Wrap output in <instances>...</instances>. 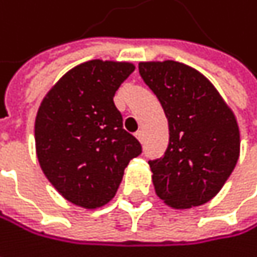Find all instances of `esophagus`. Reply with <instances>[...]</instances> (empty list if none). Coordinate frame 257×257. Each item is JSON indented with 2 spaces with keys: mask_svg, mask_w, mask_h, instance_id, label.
<instances>
[{
  "mask_svg": "<svg viewBox=\"0 0 257 257\" xmlns=\"http://www.w3.org/2000/svg\"><path fill=\"white\" fill-rule=\"evenodd\" d=\"M135 137H137V140H138L140 143H144V132H143V131H138V132L135 134Z\"/></svg>",
  "mask_w": 257,
  "mask_h": 257,
  "instance_id": "esophagus-1",
  "label": "esophagus"
}]
</instances>
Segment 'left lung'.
Masks as SVG:
<instances>
[{"mask_svg": "<svg viewBox=\"0 0 257 257\" xmlns=\"http://www.w3.org/2000/svg\"><path fill=\"white\" fill-rule=\"evenodd\" d=\"M138 69L169 125L163 157L149 162L156 194L174 209L201 206L221 191L237 165V119L196 69L174 60L141 61Z\"/></svg>", "mask_w": 257, "mask_h": 257, "instance_id": "8db88e82", "label": "left lung"}]
</instances>
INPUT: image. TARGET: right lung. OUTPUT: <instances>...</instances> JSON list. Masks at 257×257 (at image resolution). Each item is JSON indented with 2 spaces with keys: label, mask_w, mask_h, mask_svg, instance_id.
<instances>
[{
  "label": "right lung",
  "mask_w": 257,
  "mask_h": 257,
  "mask_svg": "<svg viewBox=\"0 0 257 257\" xmlns=\"http://www.w3.org/2000/svg\"><path fill=\"white\" fill-rule=\"evenodd\" d=\"M135 70L128 61L89 60L47 92L35 119L39 166L67 201L97 209L114 197L128 163L141 154L113 97Z\"/></svg>",
  "instance_id": "1"
}]
</instances>
